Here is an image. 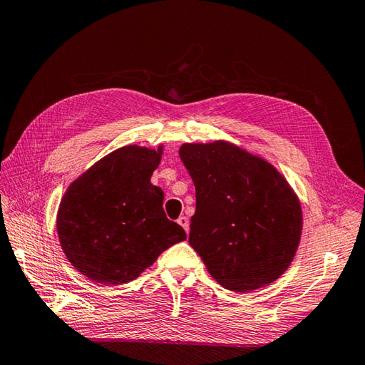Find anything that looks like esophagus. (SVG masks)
<instances>
[{"instance_id":"esophagus-1","label":"esophagus","mask_w":365,"mask_h":365,"mask_svg":"<svg viewBox=\"0 0 365 365\" xmlns=\"http://www.w3.org/2000/svg\"><path fill=\"white\" fill-rule=\"evenodd\" d=\"M178 224L185 230V233L189 235V219H187L185 216H180L178 217Z\"/></svg>"}]
</instances>
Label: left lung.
I'll return each mask as SVG.
<instances>
[{"mask_svg":"<svg viewBox=\"0 0 365 365\" xmlns=\"http://www.w3.org/2000/svg\"><path fill=\"white\" fill-rule=\"evenodd\" d=\"M196 210L189 242L210 275L245 294L277 280L300 244V200L271 163L233 143H184Z\"/></svg>","mask_w":365,"mask_h":365,"instance_id":"8db88e82","label":"left lung"}]
</instances>
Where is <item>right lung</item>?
Masks as SVG:
<instances>
[{"label": "right lung", "mask_w": 365, "mask_h": 365, "mask_svg": "<svg viewBox=\"0 0 365 365\" xmlns=\"http://www.w3.org/2000/svg\"><path fill=\"white\" fill-rule=\"evenodd\" d=\"M158 149L130 145L98 160L62 196L56 228L73 267L96 283H128L163 251L185 239L163 210L164 193L150 182Z\"/></svg>", "instance_id": "add662e5"}]
</instances>
